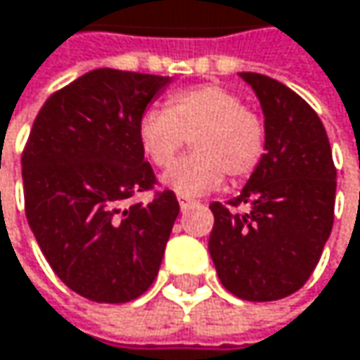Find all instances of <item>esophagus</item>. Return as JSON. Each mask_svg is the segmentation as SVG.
I'll return each instance as SVG.
<instances>
[{
    "label": "esophagus",
    "mask_w": 360,
    "mask_h": 360,
    "mask_svg": "<svg viewBox=\"0 0 360 360\" xmlns=\"http://www.w3.org/2000/svg\"><path fill=\"white\" fill-rule=\"evenodd\" d=\"M191 202H193L191 198H187V195H179V206H181V210H185V208H187V206H189Z\"/></svg>",
    "instance_id": "obj_1"
}]
</instances>
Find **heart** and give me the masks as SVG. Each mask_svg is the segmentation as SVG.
I'll list each match as a JSON object with an SVG mask.
<instances>
[{
  "mask_svg": "<svg viewBox=\"0 0 360 360\" xmlns=\"http://www.w3.org/2000/svg\"><path fill=\"white\" fill-rule=\"evenodd\" d=\"M185 136L192 141V154L174 163ZM137 141L152 165L174 163L162 183L189 198L217 189L225 175L231 181L254 175L266 152V122L238 91L200 83L171 94L165 110L143 112Z\"/></svg>",
  "mask_w": 360,
  "mask_h": 360,
  "instance_id": "heart-1",
  "label": "heart"
}]
</instances>
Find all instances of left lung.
Returning <instances> with one entry per match:
<instances>
[{"label":"left lung","instance_id":"1","mask_svg":"<svg viewBox=\"0 0 360 360\" xmlns=\"http://www.w3.org/2000/svg\"><path fill=\"white\" fill-rule=\"evenodd\" d=\"M240 77L260 100L266 152L229 206L210 204L208 250L227 292L269 302L298 292L321 258L333 227L335 165L321 118L296 91L258 72Z\"/></svg>","mask_w":360,"mask_h":360}]
</instances>
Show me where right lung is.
Here are the masks:
<instances>
[{"mask_svg":"<svg viewBox=\"0 0 360 360\" xmlns=\"http://www.w3.org/2000/svg\"><path fill=\"white\" fill-rule=\"evenodd\" d=\"M169 83L91 70L45 100L25 143L27 221L53 273L87 300L131 302L158 275L179 202L156 189L137 124ZM143 191L148 205L134 200Z\"/></svg>","mask_w":360,"mask_h":360,"instance_id":"add662e5","label":"right lung"}]
</instances>
